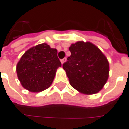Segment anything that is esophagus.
Here are the masks:
<instances>
[{"label": "esophagus", "mask_w": 129, "mask_h": 129, "mask_svg": "<svg viewBox=\"0 0 129 129\" xmlns=\"http://www.w3.org/2000/svg\"><path fill=\"white\" fill-rule=\"evenodd\" d=\"M65 61H66V58H64V59H61V63H62V64H64V62H65Z\"/></svg>", "instance_id": "obj_1"}]
</instances>
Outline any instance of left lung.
<instances>
[{
    "label": "left lung",
    "mask_w": 129,
    "mask_h": 129,
    "mask_svg": "<svg viewBox=\"0 0 129 129\" xmlns=\"http://www.w3.org/2000/svg\"><path fill=\"white\" fill-rule=\"evenodd\" d=\"M71 55L63 64L70 85L86 95L98 93L107 82L109 62L100 50L90 42L78 41L69 48Z\"/></svg>",
    "instance_id": "1"
}]
</instances>
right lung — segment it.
Listing matches in <instances>:
<instances>
[{"instance_id": "right-lung-1", "label": "right lung", "mask_w": 129, "mask_h": 129, "mask_svg": "<svg viewBox=\"0 0 129 129\" xmlns=\"http://www.w3.org/2000/svg\"><path fill=\"white\" fill-rule=\"evenodd\" d=\"M61 66L57 50L47 43H41L26 51L17 63L16 71L22 86L37 93L50 86L57 69Z\"/></svg>"}]
</instances>
